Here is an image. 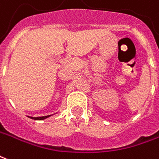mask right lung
Instances as JSON below:
<instances>
[{
  "label": "right lung",
  "instance_id": "right-lung-1",
  "mask_svg": "<svg viewBox=\"0 0 159 159\" xmlns=\"http://www.w3.org/2000/svg\"><path fill=\"white\" fill-rule=\"evenodd\" d=\"M50 116H41V117H30V116H29V118L33 119V120H44V119L48 118V117H50Z\"/></svg>",
  "mask_w": 159,
  "mask_h": 159
}]
</instances>
